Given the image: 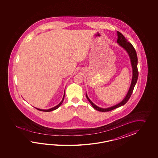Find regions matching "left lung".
<instances>
[{
  "label": "left lung",
  "mask_w": 158,
  "mask_h": 158,
  "mask_svg": "<svg viewBox=\"0 0 158 158\" xmlns=\"http://www.w3.org/2000/svg\"><path fill=\"white\" fill-rule=\"evenodd\" d=\"M117 33H118V36L117 42L120 46H121V47L124 48L125 50L127 51V52L129 55L130 59H131V66H132V69H133L132 80H131V87L129 88L128 93L127 94V95L125 97L124 99L121 101L120 103H118V104L115 105L114 106L111 107L107 108H102L98 107L90 101V99L87 97V94H86L87 100L89 101V102L92 105V106L93 107L94 109H95L97 111H101V112H108V111H112L114 109H116L117 108L121 107L122 106L124 105L129 101V98L131 97V94L133 93L134 86L137 83L138 77V71L137 68V52L135 51V50L134 47L133 46V45L131 44V43L129 42L128 40L125 38L124 36L120 32L118 31Z\"/></svg>",
  "instance_id": "1"
}]
</instances>
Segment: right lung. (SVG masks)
<instances>
[{
    "instance_id": "right-lung-1",
    "label": "right lung",
    "mask_w": 158,
    "mask_h": 158,
    "mask_svg": "<svg viewBox=\"0 0 158 158\" xmlns=\"http://www.w3.org/2000/svg\"><path fill=\"white\" fill-rule=\"evenodd\" d=\"M64 96H65V94H64V96H63V99H62V101H61V102L59 104H58V105H57L56 106L52 108H50V109H48V110H40V109H39V108H36V109H37L38 110H40V111H44V112H50V111H54V110H56L57 108L59 107L61 104H62L63 102V101H64Z\"/></svg>"
}]
</instances>
